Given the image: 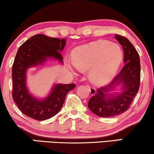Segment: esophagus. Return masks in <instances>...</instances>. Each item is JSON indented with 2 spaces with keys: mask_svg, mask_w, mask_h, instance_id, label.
<instances>
[{
  "mask_svg": "<svg viewBox=\"0 0 154 154\" xmlns=\"http://www.w3.org/2000/svg\"><path fill=\"white\" fill-rule=\"evenodd\" d=\"M87 87L88 88V89H89L91 94L93 95V96L96 94V88L94 87V86H92L91 85H87Z\"/></svg>",
  "mask_w": 154,
  "mask_h": 154,
  "instance_id": "1",
  "label": "esophagus"
}]
</instances>
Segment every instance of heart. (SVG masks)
<instances>
[{"label": "heart", "instance_id": "b5f03b06", "mask_svg": "<svg viewBox=\"0 0 154 154\" xmlns=\"http://www.w3.org/2000/svg\"><path fill=\"white\" fill-rule=\"evenodd\" d=\"M123 52L116 44L107 40H98L79 47L73 51L74 66L81 71H89V78L94 84L102 85L113 79L122 61ZM73 70L72 64H69Z\"/></svg>", "mask_w": 154, "mask_h": 154}]
</instances>
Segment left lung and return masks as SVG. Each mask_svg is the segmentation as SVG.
<instances>
[{
    "label": "left lung",
    "instance_id": "1",
    "mask_svg": "<svg viewBox=\"0 0 154 154\" xmlns=\"http://www.w3.org/2000/svg\"><path fill=\"white\" fill-rule=\"evenodd\" d=\"M115 38L123 47L124 66L111 83L97 89L88 103V109L100 117H112L126 111L140 88L139 54L126 38L116 34Z\"/></svg>",
    "mask_w": 154,
    "mask_h": 154
}]
</instances>
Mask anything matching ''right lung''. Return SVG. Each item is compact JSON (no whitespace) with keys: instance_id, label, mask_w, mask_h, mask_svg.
Here are the masks:
<instances>
[{"instance_id":"obj_1","label":"right lung","mask_w":154,"mask_h":154,"mask_svg":"<svg viewBox=\"0 0 154 154\" xmlns=\"http://www.w3.org/2000/svg\"><path fill=\"white\" fill-rule=\"evenodd\" d=\"M66 45V39L35 35L19 47L12 66V98L23 114L38 121L49 119L60 111L66 96L75 88V84H55L46 97L38 98L30 93L27 86V71L44 66L47 60L63 63L60 52Z\"/></svg>"}]
</instances>
